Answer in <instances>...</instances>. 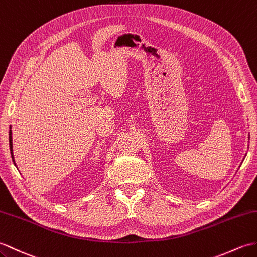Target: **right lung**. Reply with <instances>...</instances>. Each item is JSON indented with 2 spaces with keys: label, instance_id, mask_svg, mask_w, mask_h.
<instances>
[{
  "label": "right lung",
  "instance_id": "1",
  "mask_svg": "<svg viewBox=\"0 0 257 257\" xmlns=\"http://www.w3.org/2000/svg\"><path fill=\"white\" fill-rule=\"evenodd\" d=\"M10 150H11V154H12V159H13L14 162V157H13V145H12V131L10 130Z\"/></svg>",
  "mask_w": 257,
  "mask_h": 257
}]
</instances>
